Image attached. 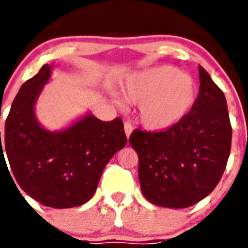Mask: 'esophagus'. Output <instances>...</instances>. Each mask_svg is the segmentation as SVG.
I'll return each instance as SVG.
<instances>
[{
    "label": "esophagus",
    "instance_id": "34e87169",
    "mask_svg": "<svg viewBox=\"0 0 248 248\" xmlns=\"http://www.w3.org/2000/svg\"><path fill=\"white\" fill-rule=\"evenodd\" d=\"M132 129H134V127H132V124L130 123V122H125V123H124V130H125V134H126L127 137H129L130 134L132 132Z\"/></svg>",
    "mask_w": 248,
    "mask_h": 248
}]
</instances>
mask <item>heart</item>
<instances>
[{
	"label": "heart",
	"instance_id": "b5f03b06",
	"mask_svg": "<svg viewBox=\"0 0 248 248\" xmlns=\"http://www.w3.org/2000/svg\"><path fill=\"white\" fill-rule=\"evenodd\" d=\"M124 95L129 101L140 102L139 116L144 126L161 130L188 113L195 100V83L176 67L159 66L132 76Z\"/></svg>",
	"mask_w": 248,
	"mask_h": 248
}]
</instances>
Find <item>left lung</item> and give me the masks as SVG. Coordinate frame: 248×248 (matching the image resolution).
Returning <instances> with one entry per match:
<instances>
[{
    "mask_svg": "<svg viewBox=\"0 0 248 248\" xmlns=\"http://www.w3.org/2000/svg\"><path fill=\"white\" fill-rule=\"evenodd\" d=\"M200 90L178 123L159 131L135 129L129 142L139 155L142 194L152 204L185 208L219 182L232 147V125L222 90L199 66Z\"/></svg>",
    "mask_w": 248,
    "mask_h": 248,
    "instance_id": "8db88e82",
    "label": "left lung"
}]
</instances>
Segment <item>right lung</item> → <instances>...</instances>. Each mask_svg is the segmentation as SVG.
Here are the masks:
<instances>
[{"label":"right lung","instance_id":"add662e5","mask_svg":"<svg viewBox=\"0 0 248 248\" xmlns=\"http://www.w3.org/2000/svg\"><path fill=\"white\" fill-rule=\"evenodd\" d=\"M50 68L46 63L21 85L6 119L3 141L0 131V158L6 152L18 185L36 202L76 207L94 195L105 166L126 144V135L121 117L104 122L89 114L60 132L41 127L33 105Z\"/></svg>","mask_w":248,"mask_h":248}]
</instances>
